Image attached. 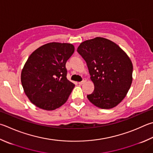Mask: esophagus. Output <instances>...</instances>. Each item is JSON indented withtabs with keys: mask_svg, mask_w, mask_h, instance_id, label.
Returning a JSON list of instances; mask_svg holds the SVG:
<instances>
[{
	"mask_svg": "<svg viewBox=\"0 0 153 153\" xmlns=\"http://www.w3.org/2000/svg\"><path fill=\"white\" fill-rule=\"evenodd\" d=\"M85 82H86V80H85V79H84V80H83L82 82H79V85H83V84H84Z\"/></svg>",
	"mask_w": 153,
	"mask_h": 153,
	"instance_id": "esophagus-1",
	"label": "esophagus"
}]
</instances>
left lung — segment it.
<instances>
[{"mask_svg":"<svg viewBox=\"0 0 153 153\" xmlns=\"http://www.w3.org/2000/svg\"><path fill=\"white\" fill-rule=\"evenodd\" d=\"M77 52L87 63L94 90L88 99L102 109H111L126 97L132 82L128 55L108 39L95 37L81 43Z\"/></svg>","mask_w":153,"mask_h":153,"instance_id":"8db88e82","label":"left lung"}]
</instances>
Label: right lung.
<instances>
[{
    "instance_id": "obj_1",
    "label": "right lung",
    "mask_w": 153,
    "mask_h": 153,
    "mask_svg": "<svg viewBox=\"0 0 153 153\" xmlns=\"http://www.w3.org/2000/svg\"><path fill=\"white\" fill-rule=\"evenodd\" d=\"M74 51L71 43L52 42L30 55L21 71V80L31 103L49 111L67 102L75 85L66 77L65 63Z\"/></svg>"
}]
</instances>
